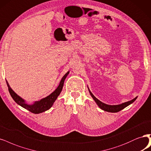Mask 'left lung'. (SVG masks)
<instances>
[{
	"label": "left lung",
	"instance_id": "8db88e82",
	"mask_svg": "<svg viewBox=\"0 0 151 151\" xmlns=\"http://www.w3.org/2000/svg\"><path fill=\"white\" fill-rule=\"evenodd\" d=\"M89 92L91 93L92 97L93 99V100H94L95 102L97 103V104L98 105V106L101 109H102V110L107 111V112H119L120 111L122 110L123 109H124L125 107H126L127 106H128L129 105L131 104H132V102H134L137 99V97H136L131 101L126 102H124V103L121 104H119V105L111 106V105L106 104L102 102L99 100H98L97 99L91 92V91H89Z\"/></svg>",
	"mask_w": 151,
	"mask_h": 151
}]
</instances>
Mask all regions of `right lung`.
Returning <instances> with one entry per match:
<instances>
[{
  "label": "right lung",
  "instance_id": "1",
  "mask_svg": "<svg viewBox=\"0 0 151 151\" xmlns=\"http://www.w3.org/2000/svg\"><path fill=\"white\" fill-rule=\"evenodd\" d=\"M69 72H67V73L63 76V77L62 78L59 86L52 93H50V94L47 97L42 99L40 101L35 102L34 104H32V105H29L27 104H26L25 101L22 99L21 97H19L16 93H15L14 91L11 89V88H10V87L9 85V83L7 82V81H6V82H7L9 91L10 96H11L14 101L16 102L17 104L22 106V107L25 108V109H27V110L29 111L30 112H32L34 114H39L49 110V109L52 106L54 102L55 101L57 98H58V97L59 96V95L60 94V93L62 90V87H63V86H64V81L67 75L69 74Z\"/></svg>",
  "mask_w": 151,
  "mask_h": 151
}]
</instances>
